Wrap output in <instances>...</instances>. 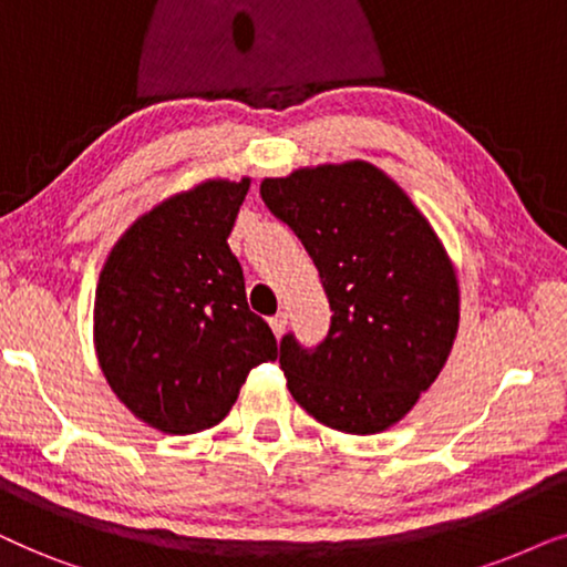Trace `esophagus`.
I'll return each mask as SVG.
<instances>
[{"instance_id":"esophagus-1","label":"esophagus","mask_w":567,"mask_h":567,"mask_svg":"<svg viewBox=\"0 0 567 567\" xmlns=\"http://www.w3.org/2000/svg\"><path fill=\"white\" fill-rule=\"evenodd\" d=\"M269 327H271V331H275L277 337L282 334L285 327H288V313H282V311H279L277 316H271V319H269Z\"/></svg>"}]
</instances>
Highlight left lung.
<instances>
[{"label":"left lung","mask_w":567,"mask_h":567,"mask_svg":"<svg viewBox=\"0 0 567 567\" xmlns=\"http://www.w3.org/2000/svg\"><path fill=\"white\" fill-rule=\"evenodd\" d=\"M259 192L306 246L334 311L321 344L279 342L292 399L327 427L381 433L417 404L454 347L458 282L446 248L365 161L264 178Z\"/></svg>","instance_id":"obj_1"}]
</instances>
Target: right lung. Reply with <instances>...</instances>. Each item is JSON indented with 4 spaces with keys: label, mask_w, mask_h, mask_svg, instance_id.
<instances>
[{
    "label": "right lung",
    "mask_w": 567,
    "mask_h": 567,
    "mask_svg": "<svg viewBox=\"0 0 567 567\" xmlns=\"http://www.w3.org/2000/svg\"><path fill=\"white\" fill-rule=\"evenodd\" d=\"M251 178H209L137 217L95 288L101 371L134 417L168 435L225 420L251 368L277 360L230 251Z\"/></svg>",
    "instance_id": "1"
}]
</instances>
